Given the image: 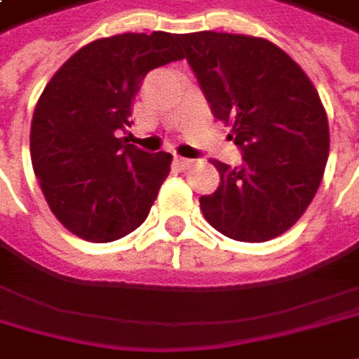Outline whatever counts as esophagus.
<instances>
[{
	"label": "esophagus",
	"mask_w": 359,
	"mask_h": 359,
	"mask_svg": "<svg viewBox=\"0 0 359 359\" xmlns=\"http://www.w3.org/2000/svg\"><path fill=\"white\" fill-rule=\"evenodd\" d=\"M175 163H177L182 170H188V168H191V165H194V159H188V157H180V155H177V157H175Z\"/></svg>",
	"instance_id": "esophagus-1"
}]
</instances>
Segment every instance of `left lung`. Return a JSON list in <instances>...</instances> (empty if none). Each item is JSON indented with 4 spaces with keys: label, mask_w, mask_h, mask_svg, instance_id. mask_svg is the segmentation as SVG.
<instances>
[{
    "label": "left lung",
    "mask_w": 359,
    "mask_h": 359,
    "mask_svg": "<svg viewBox=\"0 0 359 359\" xmlns=\"http://www.w3.org/2000/svg\"><path fill=\"white\" fill-rule=\"evenodd\" d=\"M214 117L232 125L242 163L216 161L220 186L200 198L206 220L232 241L264 242L301 218L321 184L330 125L301 66L262 38L180 36Z\"/></svg>",
    "instance_id": "left-lung-1"
}]
</instances>
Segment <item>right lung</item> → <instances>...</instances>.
Masks as SVG:
<instances>
[{"label": "right lung", "instance_id": "1", "mask_svg": "<svg viewBox=\"0 0 359 359\" xmlns=\"http://www.w3.org/2000/svg\"><path fill=\"white\" fill-rule=\"evenodd\" d=\"M180 58L175 34H121L81 48L48 82L32 118V165L50 210L76 236L118 241L147 218L171 153L121 135L147 72Z\"/></svg>", "mask_w": 359, "mask_h": 359}]
</instances>
